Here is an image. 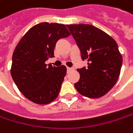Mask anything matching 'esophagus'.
Instances as JSON below:
<instances>
[{
	"instance_id": "1",
	"label": "esophagus",
	"mask_w": 133,
	"mask_h": 133,
	"mask_svg": "<svg viewBox=\"0 0 133 133\" xmlns=\"http://www.w3.org/2000/svg\"><path fill=\"white\" fill-rule=\"evenodd\" d=\"M66 70H67V72H70V71H72V68H70V67H67V68H66Z\"/></svg>"
}]
</instances>
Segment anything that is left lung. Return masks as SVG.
Masks as SVG:
<instances>
[{
  "label": "left lung",
  "instance_id": "1",
  "mask_svg": "<svg viewBox=\"0 0 133 133\" xmlns=\"http://www.w3.org/2000/svg\"><path fill=\"white\" fill-rule=\"evenodd\" d=\"M79 48L82 61L88 67L77 69L79 81L74 86L77 91L89 98L106 94L116 84L122 66V56L115 40L91 24H67Z\"/></svg>",
  "mask_w": 133,
  "mask_h": 133
}]
</instances>
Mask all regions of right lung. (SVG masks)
Returning <instances> with one entry per match:
<instances>
[{
  "mask_svg": "<svg viewBox=\"0 0 133 133\" xmlns=\"http://www.w3.org/2000/svg\"><path fill=\"white\" fill-rule=\"evenodd\" d=\"M70 35L64 24L42 22L32 27L16 45L11 76L18 90L31 102L45 105L58 96L66 68L47 65L45 61L55 57L57 40Z\"/></svg>",
  "mask_w": 133,
  "mask_h": 133,
  "instance_id": "obj_1",
  "label": "right lung"
}]
</instances>
